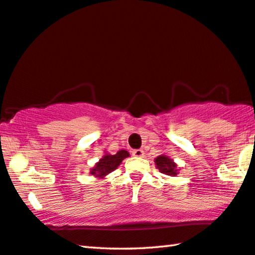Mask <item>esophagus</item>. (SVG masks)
Here are the masks:
<instances>
[{"label":"esophagus","mask_w":255,"mask_h":255,"mask_svg":"<svg viewBox=\"0 0 255 255\" xmlns=\"http://www.w3.org/2000/svg\"><path fill=\"white\" fill-rule=\"evenodd\" d=\"M131 154L134 156H137V157H143L144 156V151L142 148H136V149H132Z\"/></svg>","instance_id":"34e87169"}]
</instances>
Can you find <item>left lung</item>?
Wrapping results in <instances>:
<instances>
[{
    "instance_id": "left-lung-1",
    "label": "left lung",
    "mask_w": 255,
    "mask_h": 255,
    "mask_svg": "<svg viewBox=\"0 0 255 255\" xmlns=\"http://www.w3.org/2000/svg\"><path fill=\"white\" fill-rule=\"evenodd\" d=\"M154 162L156 164V168L160 170V172H162L164 175H168V176H172V177L177 175V169H176L177 165L173 163V161L169 159L168 156H164V155L157 156Z\"/></svg>"
}]
</instances>
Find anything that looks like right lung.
Masks as SVG:
<instances>
[{
	"label": "right lung",
	"mask_w": 255,
	"mask_h": 255,
	"mask_svg": "<svg viewBox=\"0 0 255 255\" xmlns=\"http://www.w3.org/2000/svg\"><path fill=\"white\" fill-rule=\"evenodd\" d=\"M129 156V153L125 149H121L117 154L115 155H110L107 154L106 156H103V159L100 160V162L95 165L94 168L92 169L91 173L96 177H104L108 173H110L111 171L117 169V167L121 163L125 157Z\"/></svg>",
	"instance_id": "obj_1"
}]
</instances>
